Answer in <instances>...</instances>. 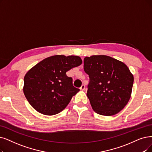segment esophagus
Masks as SVG:
<instances>
[{"instance_id": "1", "label": "esophagus", "mask_w": 152, "mask_h": 152, "mask_svg": "<svg viewBox=\"0 0 152 152\" xmlns=\"http://www.w3.org/2000/svg\"><path fill=\"white\" fill-rule=\"evenodd\" d=\"M85 88H86V86H85V85H82V86L80 87V89L81 90H84Z\"/></svg>"}]
</instances>
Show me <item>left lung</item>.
I'll return each mask as SVG.
<instances>
[{"label": "left lung", "instance_id": "obj_1", "mask_svg": "<svg viewBox=\"0 0 152 152\" xmlns=\"http://www.w3.org/2000/svg\"><path fill=\"white\" fill-rule=\"evenodd\" d=\"M83 64L89 77L87 95L93 110L105 116L122 110L130 100L133 83L127 66L107 56L86 57Z\"/></svg>", "mask_w": 152, "mask_h": 152}]
</instances>
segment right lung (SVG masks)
Wrapping results in <instances>:
<instances>
[{
  "label": "right lung",
  "instance_id": "right-lung-1",
  "mask_svg": "<svg viewBox=\"0 0 152 152\" xmlns=\"http://www.w3.org/2000/svg\"><path fill=\"white\" fill-rule=\"evenodd\" d=\"M82 63L78 56H54L35 65L24 77L23 93L29 104L46 115L62 112L80 90L66 72Z\"/></svg>",
  "mask_w": 152,
  "mask_h": 152
}]
</instances>
